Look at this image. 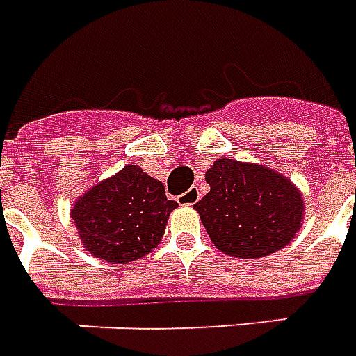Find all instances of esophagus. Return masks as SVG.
I'll list each match as a JSON object with an SVG mask.
<instances>
[{"mask_svg": "<svg viewBox=\"0 0 356 356\" xmlns=\"http://www.w3.org/2000/svg\"><path fill=\"white\" fill-rule=\"evenodd\" d=\"M199 199H201V191L197 188H191V190H188L178 197V203H182V205H195Z\"/></svg>", "mask_w": 356, "mask_h": 356, "instance_id": "obj_1", "label": "esophagus"}]
</instances>
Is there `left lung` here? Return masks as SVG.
I'll return each instance as SVG.
<instances>
[{
  "label": "left lung",
  "instance_id": "left-lung-1",
  "mask_svg": "<svg viewBox=\"0 0 356 356\" xmlns=\"http://www.w3.org/2000/svg\"><path fill=\"white\" fill-rule=\"evenodd\" d=\"M205 182L211 191L195 203V211L224 254L261 259L291 243L303 226V193L270 166L216 159Z\"/></svg>",
  "mask_w": 356,
  "mask_h": 356
}]
</instances>
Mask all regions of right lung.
I'll return each instance as SVG.
<instances>
[{"mask_svg":"<svg viewBox=\"0 0 356 356\" xmlns=\"http://www.w3.org/2000/svg\"><path fill=\"white\" fill-rule=\"evenodd\" d=\"M176 207L157 178L138 165H126L82 193L70 216L90 254L122 264L142 259L161 243Z\"/></svg>","mask_w":356,"mask_h":356,"instance_id":"obj_1","label":"right lung"}]
</instances>
